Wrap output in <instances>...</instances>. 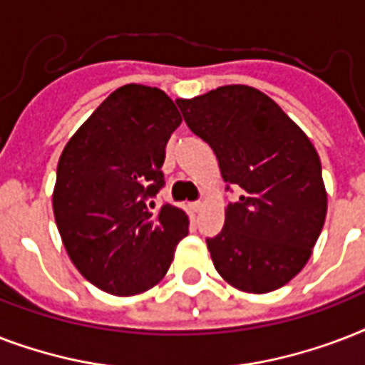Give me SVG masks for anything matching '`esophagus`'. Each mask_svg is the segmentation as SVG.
<instances>
[{
	"instance_id": "34e87169",
	"label": "esophagus",
	"mask_w": 365,
	"mask_h": 365,
	"mask_svg": "<svg viewBox=\"0 0 365 365\" xmlns=\"http://www.w3.org/2000/svg\"><path fill=\"white\" fill-rule=\"evenodd\" d=\"M191 210L193 212L202 210V202H200V200H197V202H191Z\"/></svg>"
}]
</instances>
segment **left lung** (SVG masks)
Segmentation results:
<instances>
[{
	"label": "left lung",
	"instance_id": "left-lung-1",
	"mask_svg": "<svg viewBox=\"0 0 365 365\" xmlns=\"http://www.w3.org/2000/svg\"><path fill=\"white\" fill-rule=\"evenodd\" d=\"M176 104L216 153L223 182L242 189L225 208L222 233L206 239L216 271L246 294L282 288L307 265L326 222L317 149L274 100L248 85Z\"/></svg>",
	"mask_w": 365,
	"mask_h": 365
}]
</instances>
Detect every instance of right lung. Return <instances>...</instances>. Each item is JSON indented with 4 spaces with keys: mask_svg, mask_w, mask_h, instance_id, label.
Returning a JSON list of instances; mask_svg holds the SVG:
<instances>
[{
    "mask_svg": "<svg viewBox=\"0 0 365 365\" xmlns=\"http://www.w3.org/2000/svg\"><path fill=\"white\" fill-rule=\"evenodd\" d=\"M182 125L160 88L125 85L108 96L66 143L53 210L77 271L102 292L136 295L168 271L187 214L145 200L163 187L165 149Z\"/></svg>",
    "mask_w": 365,
    "mask_h": 365,
    "instance_id": "1",
    "label": "right lung"
}]
</instances>
